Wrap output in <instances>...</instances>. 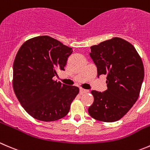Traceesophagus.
Instances as JSON below:
<instances>
[{
    "instance_id": "obj_1",
    "label": "esophagus",
    "mask_w": 150,
    "mask_h": 150,
    "mask_svg": "<svg viewBox=\"0 0 150 150\" xmlns=\"http://www.w3.org/2000/svg\"><path fill=\"white\" fill-rule=\"evenodd\" d=\"M79 93H80V94L82 95V94H84V93H89V90H85V89H83V88H80L79 89Z\"/></svg>"
}]
</instances>
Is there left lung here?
Masks as SVG:
<instances>
[{"label":"left lung","instance_id":"8db88e82","mask_svg":"<svg viewBox=\"0 0 150 150\" xmlns=\"http://www.w3.org/2000/svg\"><path fill=\"white\" fill-rule=\"evenodd\" d=\"M90 56L97 67L98 77L106 76L107 90H92L90 116L112 122L120 120L137 100L144 77V65L135 47L118 37L90 47Z\"/></svg>","mask_w":150,"mask_h":150}]
</instances>
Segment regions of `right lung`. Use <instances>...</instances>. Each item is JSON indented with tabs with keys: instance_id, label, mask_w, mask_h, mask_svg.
<instances>
[{
	"instance_id": "1",
	"label": "right lung",
	"mask_w": 150,
	"mask_h": 150,
	"mask_svg": "<svg viewBox=\"0 0 150 150\" xmlns=\"http://www.w3.org/2000/svg\"><path fill=\"white\" fill-rule=\"evenodd\" d=\"M72 48L48 36L34 37L20 48L13 65V88L25 110L35 119L64 117L79 89L53 79L64 71Z\"/></svg>"
}]
</instances>
